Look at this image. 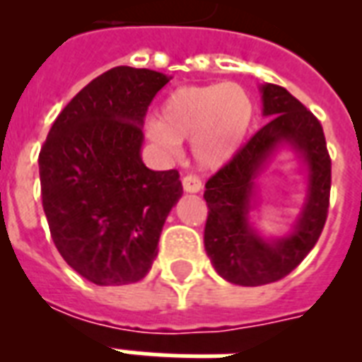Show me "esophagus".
Masks as SVG:
<instances>
[{"label": "esophagus", "instance_id": "34e87169", "mask_svg": "<svg viewBox=\"0 0 362 362\" xmlns=\"http://www.w3.org/2000/svg\"><path fill=\"white\" fill-rule=\"evenodd\" d=\"M182 186H184V192L186 193H199L203 189V182L199 180L195 175H187L182 180Z\"/></svg>", "mask_w": 362, "mask_h": 362}]
</instances>
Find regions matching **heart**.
<instances>
[{"mask_svg":"<svg viewBox=\"0 0 362 362\" xmlns=\"http://www.w3.org/2000/svg\"><path fill=\"white\" fill-rule=\"evenodd\" d=\"M253 118L255 105L240 84H193L165 98L158 120L146 124V135L167 153H176L180 142L192 141L199 167L220 169L237 156Z\"/></svg>","mask_w":362,"mask_h":362,"instance_id":"obj_1","label":"heart"}]
</instances>
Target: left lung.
<instances>
[{
  "label": "left lung",
  "mask_w": 362,
  "mask_h": 362,
  "mask_svg": "<svg viewBox=\"0 0 362 362\" xmlns=\"http://www.w3.org/2000/svg\"><path fill=\"white\" fill-rule=\"evenodd\" d=\"M261 93L267 125L204 186L206 255L223 280L247 287L272 284L297 269L323 231L331 193V158L320 120L286 88L263 84ZM284 146L297 151L307 167V197L289 235L264 239L249 221L257 206L255 182Z\"/></svg>",
  "instance_id": "left-lung-1"
}]
</instances>
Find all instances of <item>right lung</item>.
<instances>
[{
	"instance_id": "add662e5",
	"label": "right lung",
	"mask_w": 362,
	"mask_h": 362,
	"mask_svg": "<svg viewBox=\"0 0 362 362\" xmlns=\"http://www.w3.org/2000/svg\"><path fill=\"white\" fill-rule=\"evenodd\" d=\"M170 76L120 65L93 78L52 124L39 153L42 209L65 263L95 286L142 280L158 255L178 170L142 163V124Z\"/></svg>"
}]
</instances>
